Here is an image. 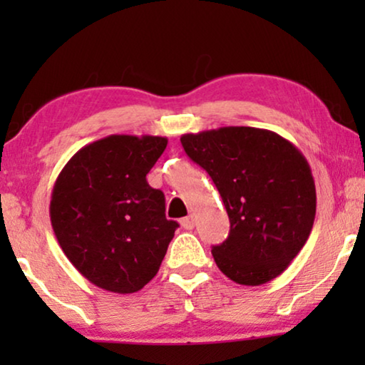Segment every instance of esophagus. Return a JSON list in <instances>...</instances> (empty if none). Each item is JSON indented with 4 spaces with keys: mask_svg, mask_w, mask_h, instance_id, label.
I'll list each match as a JSON object with an SVG mask.
<instances>
[{
    "mask_svg": "<svg viewBox=\"0 0 365 365\" xmlns=\"http://www.w3.org/2000/svg\"><path fill=\"white\" fill-rule=\"evenodd\" d=\"M194 221H196V219H194V216H187V217L182 219L181 224H182L184 229H187V231H191V229L194 227Z\"/></svg>",
    "mask_w": 365,
    "mask_h": 365,
    "instance_id": "esophagus-1",
    "label": "esophagus"
}]
</instances>
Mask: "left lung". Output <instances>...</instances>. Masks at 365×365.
<instances>
[{"instance_id":"left-lung-1","label":"left lung","mask_w":365,"mask_h":365,"mask_svg":"<svg viewBox=\"0 0 365 365\" xmlns=\"http://www.w3.org/2000/svg\"><path fill=\"white\" fill-rule=\"evenodd\" d=\"M184 151L216 184L231 231L212 247L217 267L242 286L286 271L316 219V184L304 154L269 129L226 126L182 134Z\"/></svg>"}]
</instances>
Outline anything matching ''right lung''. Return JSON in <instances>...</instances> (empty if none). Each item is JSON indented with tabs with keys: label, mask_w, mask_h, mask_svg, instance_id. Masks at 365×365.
I'll return each instance as SVG.
<instances>
[{
	"label": "right lung",
	"mask_w": 365,
	"mask_h": 365,
	"mask_svg": "<svg viewBox=\"0 0 365 365\" xmlns=\"http://www.w3.org/2000/svg\"><path fill=\"white\" fill-rule=\"evenodd\" d=\"M163 136L111 134L79 149L53 186L49 217L69 262L94 286L133 294L156 276L178 222L146 174Z\"/></svg>",
	"instance_id": "1"
}]
</instances>
